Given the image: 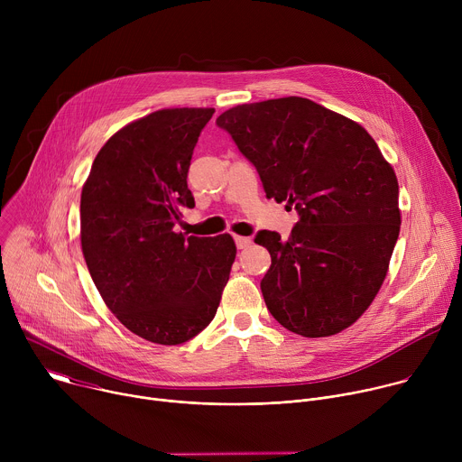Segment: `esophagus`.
Instances as JSON below:
<instances>
[{
    "label": "esophagus",
    "instance_id": "1",
    "mask_svg": "<svg viewBox=\"0 0 462 462\" xmlns=\"http://www.w3.org/2000/svg\"><path fill=\"white\" fill-rule=\"evenodd\" d=\"M234 239H236V245H237V248H239V250H241V248H246V246H250V245H252V239H250V237L236 236Z\"/></svg>",
    "mask_w": 462,
    "mask_h": 462
}]
</instances>
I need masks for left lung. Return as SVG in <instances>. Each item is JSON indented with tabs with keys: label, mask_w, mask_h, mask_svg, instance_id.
Masks as SVG:
<instances>
[{
	"label": "left lung",
	"mask_w": 462,
	"mask_h": 462,
	"mask_svg": "<svg viewBox=\"0 0 462 462\" xmlns=\"http://www.w3.org/2000/svg\"><path fill=\"white\" fill-rule=\"evenodd\" d=\"M217 125L255 166L269 199L300 214L287 241L255 236L273 257L261 280L271 314L307 338L338 335L387 276L401 232L393 166L358 122L301 97L230 107Z\"/></svg>",
	"instance_id": "obj_1"
}]
</instances>
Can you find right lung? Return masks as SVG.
Segmentation results:
<instances>
[{
    "mask_svg": "<svg viewBox=\"0 0 462 462\" xmlns=\"http://www.w3.org/2000/svg\"><path fill=\"white\" fill-rule=\"evenodd\" d=\"M214 107L159 109L100 148L80 197L89 274L116 319L137 337L177 346L214 319L236 259L230 234L173 232L193 208L188 168Z\"/></svg>",
    "mask_w": 462,
    "mask_h": 462,
    "instance_id": "right-lung-1",
    "label": "right lung"
}]
</instances>
